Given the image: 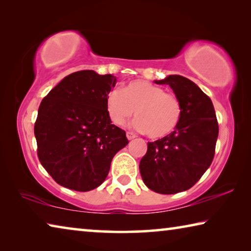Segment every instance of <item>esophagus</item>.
<instances>
[{
  "label": "esophagus",
  "mask_w": 251,
  "mask_h": 251,
  "mask_svg": "<svg viewBox=\"0 0 251 251\" xmlns=\"http://www.w3.org/2000/svg\"><path fill=\"white\" fill-rule=\"evenodd\" d=\"M126 136H127V138H128V141H131V139L136 138V135L134 133H131V131H127Z\"/></svg>",
  "instance_id": "esophagus-1"
}]
</instances>
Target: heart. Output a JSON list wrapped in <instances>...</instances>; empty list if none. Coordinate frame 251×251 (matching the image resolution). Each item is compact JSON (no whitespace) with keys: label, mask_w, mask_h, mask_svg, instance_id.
Here are the masks:
<instances>
[{"label":"heart","mask_w":251,"mask_h":251,"mask_svg":"<svg viewBox=\"0 0 251 251\" xmlns=\"http://www.w3.org/2000/svg\"><path fill=\"white\" fill-rule=\"evenodd\" d=\"M107 113L114 124L124 126L134 115V127L150 138L171 135L179 125L182 106L178 97L148 80L134 79L106 97Z\"/></svg>","instance_id":"obj_1"}]
</instances>
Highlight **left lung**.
Listing matches in <instances>:
<instances>
[{"mask_svg":"<svg viewBox=\"0 0 251 251\" xmlns=\"http://www.w3.org/2000/svg\"><path fill=\"white\" fill-rule=\"evenodd\" d=\"M155 83L171 86L180 100L182 115L171 135L148 143L139 172L152 192L177 194L193 187L209 168L218 138V123L211 100L190 79L169 75Z\"/></svg>","mask_w":251,"mask_h":251,"instance_id":"left-lung-1","label":"left lung"}]
</instances>
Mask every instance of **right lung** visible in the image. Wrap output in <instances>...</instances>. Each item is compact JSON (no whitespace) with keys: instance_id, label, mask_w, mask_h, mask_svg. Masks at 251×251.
Listing matches in <instances>:
<instances>
[{"instance_id":"add662e5","label":"right lung","mask_w":251,"mask_h":251,"mask_svg":"<svg viewBox=\"0 0 251 251\" xmlns=\"http://www.w3.org/2000/svg\"><path fill=\"white\" fill-rule=\"evenodd\" d=\"M115 85L110 74L79 71L63 78L42 100L34 126L37 156L61 186L76 192L95 189L107 177L113 157L128 144L106 107Z\"/></svg>"}]
</instances>
